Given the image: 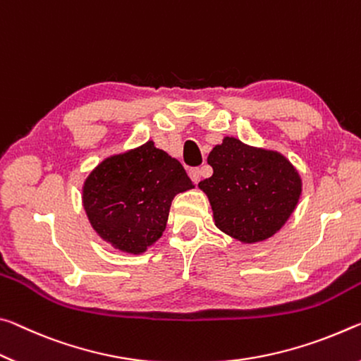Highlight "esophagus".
I'll return each instance as SVG.
<instances>
[{
  "label": "esophagus",
  "instance_id": "34e87169",
  "mask_svg": "<svg viewBox=\"0 0 361 361\" xmlns=\"http://www.w3.org/2000/svg\"><path fill=\"white\" fill-rule=\"evenodd\" d=\"M188 176H190V179L193 180V184H198L200 177H202V169H200V168H192L190 171H188Z\"/></svg>",
  "mask_w": 361,
  "mask_h": 361
}]
</instances>
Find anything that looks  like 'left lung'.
<instances>
[{
  "label": "left lung",
  "instance_id": "8db88e82",
  "mask_svg": "<svg viewBox=\"0 0 361 361\" xmlns=\"http://www.w3.org/2000/svg\"><path fill=\"white\" fill-rule=\"evenodd\" d=\"M211 177L198 187L208 195L216 226L245 243L270 238L296 208L300 177L276 152L226 137L208 157Z\"/></svg>",
  "mask_w": 361,
  "mask_h": 361
}]
</instances>
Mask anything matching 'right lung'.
Wrapping results in <instances>:
<instances>
[{"mask_svg":"<svg viewBox=\"0 0 361 361\" xmlns=\"http://www.w3.org/2000/svg\"><path fill=\"white\" fill-rule=\"evenodd\" d=\"M192 187L184 166L147 142L104 159L85 182L82 204L105 241L139 254L161 236L173 198Z\"/></svg>","mask_w":361,"mask_h":361,"instance_id":"1","label":"right lung"}]
</instances>
